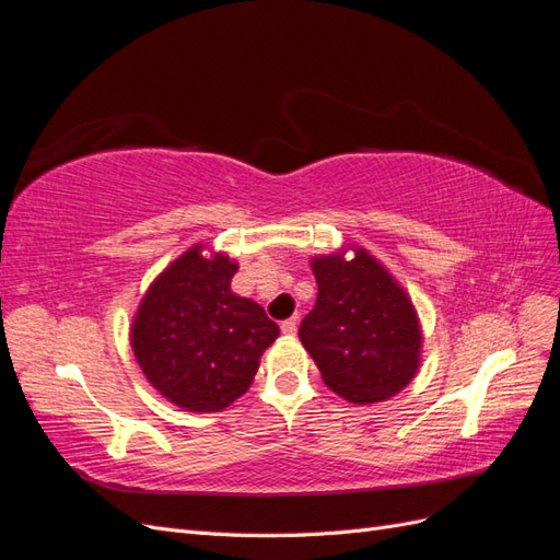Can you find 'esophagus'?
I'll use <instances>...</instances> for the list:
<instances>
[{
  "label": "esophagus",
  "instance_id": "obj_1",
  "mask_svg": "<svg viewBox=\"0 0 560 560\" xmlns=\"http://www.w3.org/2000/svg\"><path fill=\"white\" fill-rule=\"evenodd\" d=\"M280 329H282V334H287V336H294V334H296V319H284L282 325H280Z\"/></svg>",
  "mask_w": 560,
  "mask_h": 560
}]
</instances>
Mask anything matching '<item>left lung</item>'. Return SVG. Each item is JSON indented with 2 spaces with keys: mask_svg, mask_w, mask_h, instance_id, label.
<instances>
[{
  "mask_svg": "<svg viewBox=\"0 0 560 560\" xmlns=\"http://www.w3.org/2000/svg\"><path fill=\"white\" fill-rule=\"evenodd\" d=\"M315 308L303 317L299 338L322 381L352 404L397 395L420 362V325L411 299L362 247L313 259Z\"/></svg>",
  "mask_w": 560,
  "mask_h": 560,
  "instance_id": "1",
  "label": "left lung"
}]
</instances>
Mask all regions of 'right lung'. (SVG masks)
<instances>
[{
    "mask_svg": "<svg viewBox=\"0 0 560 560\" xmlns=\"http://www.w3.org/2000/svg\"><path fill=\"white\" fill-rule=\"evenodd\" d=\"M184 252L149 287L130 343L147 381L186 411H222L247 393L280 329L259 303L231 292L238 264Z\"/></svg>",
    "mask_w": 560,
    "mask_h": 560,
    "instance_id": "add662e5",
    "label": "right lung"
}]
</instances>
